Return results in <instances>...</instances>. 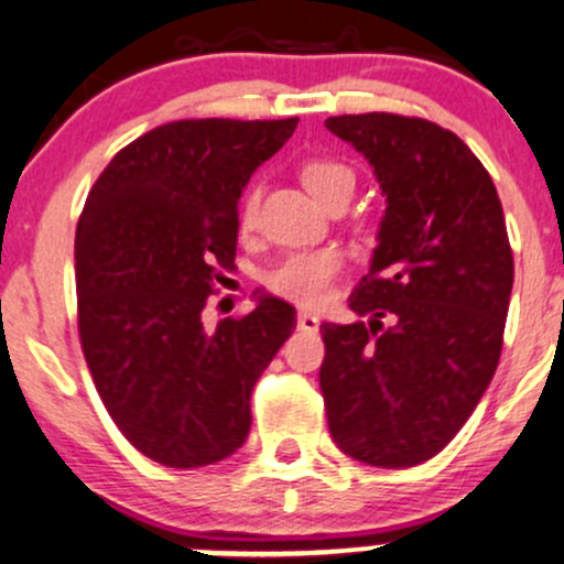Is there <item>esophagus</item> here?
<instances>
[{
	"mask_svg": "<svg viewBox=\"0 0 564 564\" xmlns=\"http://www.w3.org/2000/svg\"><path fill=\"white\" fill-rule=\"evenodd\" d=\"M318 326H321L318 315H313L307 311H302L300 315H296V329L300 332H318Z\"/></svg>",
	"mask_w": 564,
	"mask_h": 564,
	"instance_id": "obj_1",
	"label": "esophagus"
}]
</instances>
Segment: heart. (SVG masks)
Segmentation results:
<instances>
[{
    "mask_svg": "<svg viewBox=\"0 0 564 564\" xmlns=\"http://www.w3.org/2000/svg\"><path fill=\"white\" fill-rule=\"evenodd\" d=\"M302 184L315 200L326 203L334 192L352 189L356 176H352L348 165L334 163V160H307L302 165ZM240 219H243V225L253 221V195L246 197ZM339 268H343V259H339L337 251L289 253L286 259H281L268 272V286L275 294L286 296V300L300 302V305H318L329 294V286L337 278Z\"/></svg>",
    "mask_w": 564,
    "mask_h": 564,
    "instance_id": "1",
    "label": "heart"
}]
</instances>
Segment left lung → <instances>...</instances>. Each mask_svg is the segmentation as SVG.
I'll return each mask as SVG.
<instances>
[{"instance_id": "left-lung-1", "label": "left lung", "mask_w": 564, "mask_h": 564, "mask_svg": "<svg viewBox=\"0 0 564 564\" xmlns=\"http://www.w3.org/2000/svg\"><path fill=\"white\" fill-rule=\"evenodd\" d=\"M326 128L369 160L386 195L350 294L369 318L321 324L326 420L352 460L410 468L453 442L498 369L513 286L503 208L476 154L429 120L369 111Z\"/></svg>"}]
</instances>
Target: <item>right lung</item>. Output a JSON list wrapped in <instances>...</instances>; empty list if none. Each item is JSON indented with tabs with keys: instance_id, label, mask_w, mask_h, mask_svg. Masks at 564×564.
Instances as JSON below:
<instances>
[{
	"instance_id": "obj_1",
	"label": "right lung",
	"mask_w": 564,
	"mask_h": 564,
	"mask_svg": "<svg viewBox=\"0 0 564 564\" xmlns=\"http://www.w3.org/2000/svg\"><path fill=\"white\" fill-rule=\"evenodd\" d=\"M289 120H178L117 152L74 240L79 339L104 406L139 453L197 468L243 447L251 391L296 326L281 296L203 324L238 243V200Z\"/></svg>"
}]
</instances>
